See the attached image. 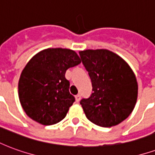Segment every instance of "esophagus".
<instances>
[{"label": "esophagus", "mask_w": 155, "mask_h": 155, "mask_svg": "<svg viewBox=\"0 0 155 155\" xmlns=\"http://www.w3.org/2000/svg\"><path fill=\"white\" fill-rule=\"evenodd\" d=\"M75 101L79 102V101H81V94H77V95H75Z\"/></svg>", "instance_id": "1"}]
</instances>
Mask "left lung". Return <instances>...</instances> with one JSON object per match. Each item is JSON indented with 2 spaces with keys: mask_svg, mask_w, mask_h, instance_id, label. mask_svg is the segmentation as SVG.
Here are the masks:
<instances>
[{
  "mask_svg": "<svg viewBox=\"0 0 155 155\" xmlns=\"http://www.w3.org/2000/svg\"><path fill=\"white\" fill-rule=\"evenodd\" d=\"M89 72L93 93L81 104L85 116L101 127L117 125L127 119L136 104L138 82L129 64L106 49L80 51Z\"/></svg>",
  "mask_w": 155,
  "mask_h": 155,
  "instance_id": "left-lung-1",
  "label": "left lung"
}]
</instances>
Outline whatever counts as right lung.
<instances>
[{"mask_svg":"<svg viewBox=\"0 0 155 155\" xmlns=\"http://www.w3.org/2000/svg\"><path fill=\"white\" fill-rule=\"evenodd\" d=\"M81 62L77 53L70 49L48 48L35 54L18 82L19 100L25 114L43 125L63 120L74 101L64 74Z\"/></svg>","mask_w":155,"mask_h":155,"instance_id":"1","label":"right lung"}]
</instances>
